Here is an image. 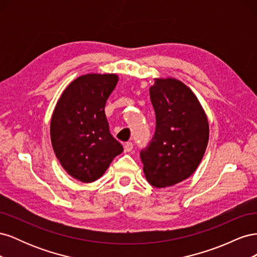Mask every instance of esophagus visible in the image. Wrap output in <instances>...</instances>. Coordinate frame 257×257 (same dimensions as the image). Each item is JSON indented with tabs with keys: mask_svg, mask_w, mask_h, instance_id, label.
Here are the masks:
<instances>
[{
	"mask_svg": "<svg viewBox=\"0 0 257 257\" xmlns=\"http://www.w3.org/2000/svg\"><path fill=\"white\" fill-rule=\"evenodd\" d=\"M134 148V145L132 143H126L125 145H124V151L125 152H131L132 150H133Z\"/></svg>",
	"mask_w": 257,
	"mask_h": 257,
	"instance_id": "obj_1",
	"label": "esophagus"
}]
</instances>
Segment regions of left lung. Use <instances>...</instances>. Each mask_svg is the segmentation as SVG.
<instances>
[{"label":"left lung","mask_w":257,"mask_h":257,"mask_svg":"<svg viewBox=\"0 0 257 257\" xmlns=\"http://www.w3.org/2000/svg\"><path fill=\"white\" fill-rule=\"evenodd\" d=\"M150 98L157 126L141 159L148 182L166 188L188 179L198 167L209 141V123L196 95L180 80L155 78Z\"/></svg>","instance_id":"8db88e82"}]
</instances>
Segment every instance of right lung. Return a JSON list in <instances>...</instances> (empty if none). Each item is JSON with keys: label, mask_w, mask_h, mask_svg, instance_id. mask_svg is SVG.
Returning a JSON list of instances; mask_svg holds the SVG:
<instances>
[{"label": "right lung", "mask_w": 257, "mask_h": 257, "mask_svg": "<svg viewBox=\"0 0 257 257\" xmlns=\"http://www.w3.org/2000/svg\"><path fill=\"white\" fill-rule=\"evenodd\" d=\"M115 74L82 75L59 98L50 123L53 151L65 172L81 182L97 180L122 145L109 132L107 98L118 82Z\"/></svg>", "instance_id": "1"}]
</instances>
